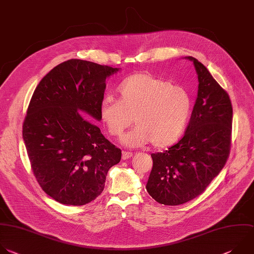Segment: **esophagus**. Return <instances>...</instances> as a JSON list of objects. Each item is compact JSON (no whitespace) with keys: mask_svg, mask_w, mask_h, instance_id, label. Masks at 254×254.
I'll return each instance as SVG.
<instances>
[{"mask_svg":"<svg viewBox=\"0 0 254 254\" xmlns=\"http://www.w3.org/2000/svg\"><path fill=\"white\" fill-rule=\"evenodd\" d=\"M132 156V152H129V151H123V159L126 160V159H128Z\"/></svg>","mask_w":254,"mask_h":254,"instance_id":"34e87169","label":"esophagus"}]
</instances>
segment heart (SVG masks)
Here are the masks:
<instances>
[{"label": "heart", "instance_id": "b5f03b06", "mask_svg": "<svg viewBox=\"0 0 254 254\" xmlns=\"http://www.w3.org/2000/svg\"><path fill=\"white\" fill-rule=\"evenodd\" d=\"M190 109L191 101L184 88L140 71L121 82L119 100L111 96L102 100L100 116L108 132L118 137L134 122L136 127L122 140L127 147L150 141L155 147H166L183 134Z\"/></svg>", "mask_w": 254, "mask_h": 254}]
</instances>
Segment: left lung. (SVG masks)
Wrapping results in <instances>:
<instances>
[{
	"instance_id": "obj_1",
	"label": "left lung",
	"mask_w": 254,
	"mask_h": 254,
	"mask_svg": "<svg viewBox=\"0 0 254 254\" xmlns=\"http://www.w3.org/2000/svg\"><path fill=\"white\" fill-rule=\"evenodd\" d=\"M197 98L184 137L163 152L151 153L146 190L158 203L180 205L199 194L218 176L230 149L232 107L229 96L195 58Z\"/></svg>"
}]
</instances>
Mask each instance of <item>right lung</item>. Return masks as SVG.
I'll return each instance as SVG.
<instances>
[{
  "label": "right lung",
  "mask_w": 254,
  "mask_h": 254,
  "mask_svg": "<svg viewBox=\"0 0 254 254\" xmlns=\"http://www.w3.org/2000/svg\"><path fill=\"white\" fill-rule=\"evenodd\" d=\"M119 70L71 59L48 72L34 92L23 138L39 185L60 203L78 206L97 198L122 158L93 124L101 121L106 79Z\"/></svg>",
  "instance_id": "add662e5"
}]
</instances>
